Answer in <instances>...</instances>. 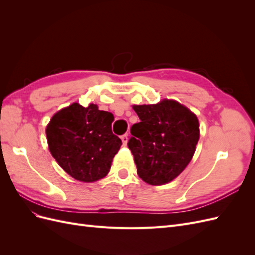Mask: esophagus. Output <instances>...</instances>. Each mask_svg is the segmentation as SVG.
<instances>
[{
  "label": "esophagus",
  "instance_id": "obj_1",
  "mask_svg": "<svg viewBox=\"0 0 255 255\" xmlns=\"http://www.w3.org/2000/svg\"><path fill=\"white\" fill-rule=\"evenodd\" d=\"M121 140L123 142V144H127L128 141V134H125L121 136Z\"/></svg>",
  "mask_w": 255,
  "mask_h": 255
}]
</instances>
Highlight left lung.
<instances>
[{"mask_svg": "<svg viewBox=\"0 0 255 255\" xmlns=\"http://www.w3.org/2000/svg\"><path fill=\"white\" fill-rule=\"evenodd\" d=\"M140 119L128 142L137 174L153 186L173 181L187 167L200 138L197 115L175 100L133 105Z\"/></svg>", "mask_w": 255, "mask_h": 255, "instance_id": "1", "label": "left lung"}]
</instances>
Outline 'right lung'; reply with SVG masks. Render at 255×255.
<instances>
[{
  "instance_id": "right-lung-1",
  "label": "right lung",
  "mask_w": 255,
  "mask_h": 255,
  "mask_svg": "<svg viewBox=\"0 0 255 255\" xmlns=\"http://www.w3.org/2000/svg\"><path fill=\"white\" fill-rule=\"evenodd\" d=\"M114 115L97 104L72 103L53 115L45 128L49 150L65 172L92 183L110 172L122 141L112 132Z\"/></svg>"
}]
</instances>
